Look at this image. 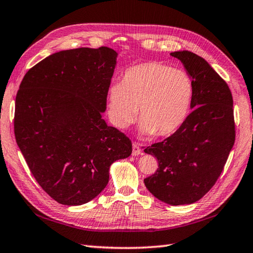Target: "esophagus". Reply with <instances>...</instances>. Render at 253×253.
<instances>
[{
  "label": "esophagus",
  "instance_id": "obj_1",
  "mask_svg": "<svg viewBox=\"0 0 253 253\" xmlns=\"http://www.w3.org/2000/svg\"><path fill=\"white\" fill-rule=\"evenodd\" d=\"M142 155V149L141 146L138 142L132 143V156H139Z\"/></svg>",
  "mask_w": 253,
  "mask_h": 253
}]
</instances>
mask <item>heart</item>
<instances>
[{"mask_svg": "<svg viewBox=\"0 0 253 253\" xmlns=\"http://www.w3.org/2000/svg\"><path fill=\"white\" fill-rule=\"evenodd\" d=\"M194 83L186 71L159 62L127 69L122 82L107 91V115L114 126L125 129L139 117L142 135L169 136L182 127L190 114Z\"/></svg>", "mask_w": 253, "mask_h": 253, "instance_id": "obj_1", "label": "heart"}]
</instances>
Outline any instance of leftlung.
Masks as SVG:
<instances>
[{
  "label": "left lung",
  "instance_id": "obj_1",
  "mask_svg": "<svg viewBox=\"0 0 253 253\" xmlns=\"http://www.w3.org/2000/svg\"><path fill=\"white\" fill-rule=\"evenodd\" d=\"M194 83L193 112L179 130L147 147L158 169L143 182L151 194L169 205L192 204L209 192L224 170L235 143L229 86L205 59L187 50L171 52Z\"/></svg>",
  "mask_w": 253,
  "mask_h": 253
}]
</instances>
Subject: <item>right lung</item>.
Returning a JSON list of instances; mask_svg holds the SVG:
<instances>
[{"instance_id": "1", "label": "right lung", "mask_w": 253, "mask_h": 253, "mask_svg": "<svg viewBox=\"0 0 253 253\" xmlns=\"http://www.w3.org/2000/svg\"><path fill=\"white\" fill-rule=\"evenodd\" d=\"M117 52L77 48L29 69L15 101L14 132L32 174L63 205H82L105 189L113 162L131 141L103 120Z\"/></svg>"}]
</instances>
